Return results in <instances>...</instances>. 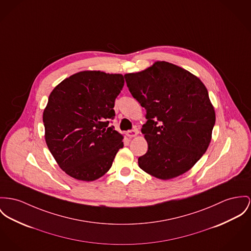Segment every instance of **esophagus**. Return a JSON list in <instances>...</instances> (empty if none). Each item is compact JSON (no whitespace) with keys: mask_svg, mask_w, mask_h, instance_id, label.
<instances>
[{"mask_svg":"<svg viewBox=\"0 0 251 251\" xmlns=\"http://www.w3.org/2000/svg\"><path fill=\"white\" fill-rule=\"evenodd\" d=\"M138 130H131V131H128L127 132V135L130 137V138H132V137H135L136 135H138Z\"/></svg>","mask_w":251,"mask_h":251,"instance_id":"obj_1","label":"esophagus"}]
</instances>
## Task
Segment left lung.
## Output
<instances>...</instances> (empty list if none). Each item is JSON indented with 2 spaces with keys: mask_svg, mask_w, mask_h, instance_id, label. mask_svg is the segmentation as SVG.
Masks as SVG:
<instances>
[{
  "mask_svg": "<svg viewBox=\"0 0 251 251\" xmlns=\"http://www.w3.org/2000/svg\"><path fill=\"white\" fill-rule=\"evenodd\" d=\"M130 93L146 109L141 133L147 153L138 166L159 179L189 171L207 150L216 114L201 79L165 61L124 75Z\"/></svg>",
  "mask_w": 251,
  "mask_h": 251,
  "instance_id": "obj_1",
  "label": "left lung"
}]
</instances>
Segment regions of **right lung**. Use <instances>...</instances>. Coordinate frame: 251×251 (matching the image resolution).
Listing matches in <instances>:
<instances>
[{
  "instance_id": "right-lung-1",
  "label": "right lung",
  "mask_w": 251,
  "mask_h": 251,
  "mask_svg": "<svg viewBox=\"0 0 251 251\" xmlns=\"http://www.w3.org/2000/svg\"><path fill=\"white\" fill-rule=\"evenodd\" d=\"M123 86L120 74L83 71L64 79L50 93L43 113L45 139L70 176L93 181L110 170L123 147V135L109 127Z\"/></svg>"
}]
</instances>
